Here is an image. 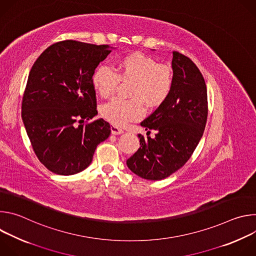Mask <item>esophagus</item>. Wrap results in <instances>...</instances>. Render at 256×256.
Wrapping results in <instances>:
<instances>
[{
  "instance_id": "obj_1",
  "label": "esophagus",
  "mask_w": 256,
  "mask_h": 256,
  "mask_svg": "<svg viewBox=\"0 0 256 256\" xmlns=\"http://www.w3.org/2000/svg\"><path fill=\"white\" fill-rule=\"evenodd\" d=\"M122 132H124V130L122 128H120L118 126H112V134H120Z\"/></svg>"
}]
</instances>
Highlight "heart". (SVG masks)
Returning <instances> with one entry per match:
<instances>
[{
    "label": "heart",
    "mask_w": 256,
    "mask_h": 256,
    "mask_svg": "<svg viewBox=\"0 0 256 256\" xmlns=\"http://www.w3.org/2000/svg\"><path fill=\"white\" fill-rule=\"evenodd\" d=\"M114 72L106 66H97L92 74V85L102 97L114 94L120 81L132 82L130 99L114 98L102 105L101 116L114 126L136 122L144 114V104L150 108L159 106L169 96L173 86V72L169 66L140 52L120 56Z\"/></svg>",
    "instance_id": "obj_1"
}]
</instances>
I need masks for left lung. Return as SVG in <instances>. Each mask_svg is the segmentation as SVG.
Here are the masks:
<instances>
[{
  "mask_svg": "<svg viewBox=\"0 0 256 256\" xmlns=\"http://www.w3.org/2000/svg\"><path fill=\"white\" fill-rule=\"evenodd\" d=\"M173 86L167 99L140 126L147 138L138 134L140 149L126 161L138 176L161 180L184 166L202 136L208 118L204 79L196 64L174 50ZM155 130L156 136L150 134Z\"/></svg>",
  "mask_w": 256,
  "mask_h": 256,
  "instance_id": "8db88e82",
  "label": "left lung"
}]
</instances>
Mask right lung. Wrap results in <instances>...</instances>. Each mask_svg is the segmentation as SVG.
<instances>
[{
  "mask_svg": "<svg viewBox=\"0 0 256 256\" xmlns=\"http://www.w3.org/2000/svg\"><path fill=\"white\" fill-rule=\"evenodd\" d=\"M112 50L105 44L64 40L48 46L30 70L22 120L35 155L52 173L86 169L112 132L102 118L88 122L97 114L92 74Z\"/></svg>",
  "mask_w": 256,
  "mask_h": 256,
  "instance_id": "1",
  "label": "right lung"
}]
</instances>
